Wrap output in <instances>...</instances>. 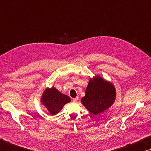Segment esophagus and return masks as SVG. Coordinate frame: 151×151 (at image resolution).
Here are the masks:
<instances>
[{
	"label": "esophagus",
	"mask_w": 151,
	"mask_h": 151,
	"mask_svg": "<svg viewBox=\"0 0 151 151\" xmlns=\"http://www.w3.org/2000/svg\"><path fill=\"white\" fill-rule=\"evenodd\" d=\"M78 99V97H76V98H73V101L74 102H77Z\"/></svg>",
	"instance_id": "34e87169"
}]
</instances>
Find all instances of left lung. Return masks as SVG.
<instances>
[{
    "mask_svg": "<svg viewBox=\"0 0 151 151\" xmlns=\"http://www.w3.org/2000/svg\"><path fill=\"white\" fill-rule=\"evenodd\" d=\"M116 98L114 84L96 75L90 79L81 103L90 113L97 115L110 108Z\"/></svg>",
    "mask_w": 151,
    "mask_h": 151,
    "instance_id": "8db88e82",
    "label": "left lung"
}]
</instances>
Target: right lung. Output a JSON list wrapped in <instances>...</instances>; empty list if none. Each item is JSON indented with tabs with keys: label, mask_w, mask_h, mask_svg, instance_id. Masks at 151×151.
<instances>
[{
	"label": "right lung",
	"mask_w": 151,
	"mask_h": 151,
	"mask_svg": "<svg viewBox=\"0 0 151 151\" xmlns=\"http://www.w3.org/2000/svg\"><path fill=\"white\" fill-rule=\"evenodd\" d=\"M70 102V98L68 96L62 94L54 86L46 88L41 98V102L52 116L58 114L65 104Z\"/></svg>",
	"instance_id": "1"
}]
</instances>
